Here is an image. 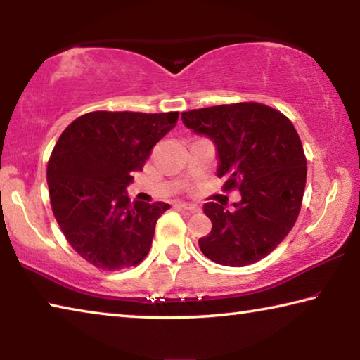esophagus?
<instances>
[{"label":"esophagus","mask_w":360,"mask_h":360,"mask_svg":"<svg viewBox=\"0 0 360 360\" xmlns=\"http://www.w3.org/2000/svg\"><path fill=\"white\" fill-rule=\"evenodd\" d=\"M178 208L188 211V212H198L200 208L197 205H192V203H178Z\"/></svg>","instance_id":"obj_1"}]
</instances>
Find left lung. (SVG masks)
I'll list each match as a JSON object with an SVG mask.
<instances>
[{"instance_id": "8db88e82", "label": "left lung", "mask_w": 360, "mask_h": 360, "mask_svg": "<svg viewBox=\"0 0 360 360\" xmlns=\"http://www.w3.org/2000/svg\"><path fill=\"white\" fill-rule=\"evenodd\" d=\"M181 119L195 135L211 139L217 176L241 192L233 208L203 205L212 229L198 240L202 252L225 266L266 257L294 227L307 184V158L292 122L260 103L192 109Z\"/></svg>"}]
</instances>
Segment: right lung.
Wrapping results in <instances>:
<instances>
[{"label": "right lung", "mask_w": 360, "mask_h": 360, "mask_svg": "<svg viewBox=\"0 0 360 360\" xmlns=\"http://www.w3.org/2000/svg\"><path fill=\"white\" fill-rule=\"evenodd\" d=\"M179 112L95 111L58 138L47 165L53 216L72 249L103 270L138 265L169 205L130 202L127 187Z\"/></svg>", "instance_id": "add662e5"}]
</instances>
